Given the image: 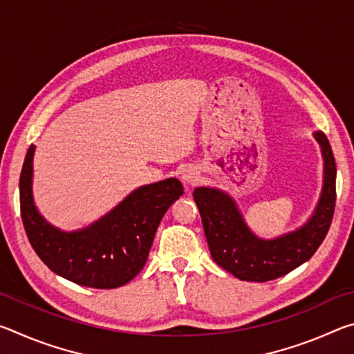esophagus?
I'll list each match as a JSON object with an SVG mask.
<instances>
[{
    "instance_id": "esophagus-1",
    "label": "esophagus",
    "mask_w": 354,
    "mask_h": 354,
    "mask_svg": "<svg viewBox=\"0 0 354 354\" xmlns=\"http://www.w3.org/2000/svg\"><path fill=\"white\" fill-rule=\"evenodd\" d=\"M181 179L184 184H195L200 179V171L195 169V167H187V169L183 170Z\"/></svg>"
}]
</instances>
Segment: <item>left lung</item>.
I'll return each mask as SVG.
<instances>
[{
	"mask_svg": "<svg viewBox=\"0 0 354 354\" xmlns=\"http://www.w3.org/2000/svg\"><path fill=\"white\" fill-rule=\"evenodd\" d=\"M314 137L323 156V187L313 217L295 231L277 239L257 237L226 192L212 187L194 190L211 256L236 278L266 283L284 277L310 259L326 237L334 215L337 170L326 136L317 131Z\"/></svg>",
	"mask_w": 354,
	"mask_h": 354,
	"instance_id": "left-lung-1",
	"label": "left lung"
}]
</instances>
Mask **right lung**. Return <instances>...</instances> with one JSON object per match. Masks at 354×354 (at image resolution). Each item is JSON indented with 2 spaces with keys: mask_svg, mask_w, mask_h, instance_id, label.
<instances>
[{
  "mask_svg": "<svg viewBox=\"0 0 354 354\" xmlns=\"http://www.w3.org/2000/svg\"><path fill=\"white\" fill-rule=\"evenodd\" d=\"M26 153L20 175V209L26 236L45 266L59 277L93 289L129 283L143 266L164 214L184 194L176 178L136 189L104 217L65 232L41 217L32 196V159Z\"/></svg>",
  "mask_w": 354,
  "mask_h": 354,
  "instance_id": "1",
  "label": "right lung"
}]
</instances>
